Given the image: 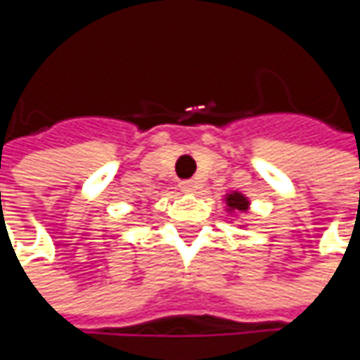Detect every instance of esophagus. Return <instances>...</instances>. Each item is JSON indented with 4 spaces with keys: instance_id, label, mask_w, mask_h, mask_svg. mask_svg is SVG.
<instances>
[{
    "instance_id": "obj_1",
    "label": "esophagus",
    "mask_w": 360,
    "mask_h": 360,
    "mask_svg": "<svg viewBox=\"0 0 360 360\" xmlns=\"http://www.w3.org/2000/svg\"><path fill=\"white\" fill-rule=\"evenodd\" d=\"M198 188H200V182H198V180H182V182H180V190L186 192V194H194Z\"/></svg>"
}]
</instances>
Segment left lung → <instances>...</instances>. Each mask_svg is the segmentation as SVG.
<instances>
[{
	"label": "left lung",
	"instance_id": "left-lung-1",
	"mask_svg": "<svg viewBox=\"0 0 360 360\" xmlns=\"http://www.w3.org/2000/svg\"><path fill=\"white\" fill-rule=\"evenodd\" d=\"M224 202H226V212L229 214H244L250 208V200L244 194H240V192H230V194H226Z\"/></svg>",
	"mask_w": 360,
	"mask_h": 360
}]
</instances>
